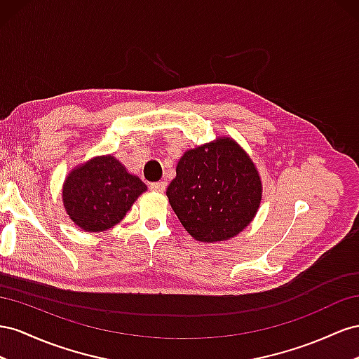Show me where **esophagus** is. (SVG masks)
<instances>
[{"label":"esophagus","mask_w":359,"mask_h":359,"mask_svg":"<svg viewBox=\"0 0 359 359\" xmlns=\"http://www.w3.org/2000/svg\"><path fill=\"white\" fill-rule=\"evenodd\" d=\"M167 188V183L161 180V182H155V183H150V189L155 191V192H163Z\"/></svg>","instance_id":"obj_1"}]
</instances>
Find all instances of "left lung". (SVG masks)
<instances>
[{"label": "left lung", "instance_id": "obj_1", "mask_svg": "<svg viewBox=\"0 0 359 359\" xmlns=\"http://www.w3.org/2000/svg\"><path fill=\"white\" fill-rule=\"evenodd\" d=\"M174 213L200 242H221L254 219L262 180L236 141L222 137L185 151L167 189Z\"/></svg>", "mask_w": 359, "mask_h": 359}]
</instances>
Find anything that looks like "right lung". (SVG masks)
<instances>
[{
    "instance_id": "1",
    "label": "right lung",
    "mask_w": 359,
    "mask_h": 359,
    "mask_svg": "<svg viewBox=\"0 0 359 359\" xmlns=\"http://www.w3.org/2000/svg\"><path fill=\"white\" fill-rule=\"evenodd\" d=\"M147 189L114 156H97L69 172L63 203L69 218L88 233L114 227Z\"/></svg>"
}]
</instances>
